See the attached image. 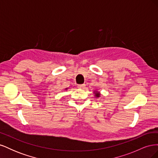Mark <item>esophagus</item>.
Returning <instances> with one entry per match:
<instances>
[{
    "label": "esophagus",
    "instance_id": "esophagus-1",
    "mask_svg": "<svg viewBox=\"0 0 158 158\" xmlns=\"http://www.w3.org/2000/svg\"><path fill=\"white\" fill-rule=\"evenodd\" d=\"M85 87V84H80V85H78V88H84Z\"/></svg>",
    "mask_w": 158,
    "mask_h": 158
}]
</instances>
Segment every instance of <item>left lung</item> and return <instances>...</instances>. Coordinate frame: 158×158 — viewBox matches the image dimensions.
<instances>
[{"instance_id": "1", "label": "left lung", "mask_w": 158, "mask_h": 158, "mask_svg": "<svg viewBox=\"0 0 158 158\" xmlns=\"http://www.w3.org/2000/svg\"><path fill=\"white\" fill-rule=\"evenodd\" d=\"M94 96L95 98H99L100 97V95H101V94H100V92L98 90H94Z\"/></svg>"}]
</instances>
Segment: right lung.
Segmentation results:
<instances>
[{
	"mask_svg": "<svg viewBox=\"0 0 158 158\" xmlns=\"http://www.w3.org/2000/svg\"><path fill=\"white\" fill-rule=\"evenodd\" d=\"M64 89H65V90H67V89H69V88H65Z\"/></svg>",
	"mask_w": 158,
	"mask_h": 158,
	"instance_id": "obj_1",
	"label": "right lung"
}]
</instances>
